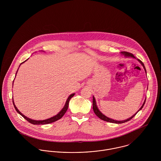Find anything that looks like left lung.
<instances>
[{
	"mask_svg": "<svg viewBox=\"0 0 161 161\" xmlns=\"http://www.w3.org/2000/svg\"><path fill=\"white\" fill-rule=\"evenodd\" d=\"M121 53L122 54H123V55L125 56V57H128H128H129V58L130 57V58H136L135 57V56H134L133 54L130 53L126 52V51H122V52H121ZM138 61L141 63V64L143 66L144 69L145 70V72H146V70L145 66H144L143 63H142L141 60H139V59H138ZM145 102H146V99H145V100H144V102L142 105L141 106V107L139 108V110H138V112H137L135 115H133L132 116H131L130 118H128L127 119H125V120H123V121H117V120H115V119H112V118H110L106 116L105 115H103V114L98 110V107H97V104H96V101H95V97H94L93 96V112H94V113L95 114V115H97V116L99 118H100L101 119H102V120H103V121H107V122H110V123L120 124V123H125V122H126V121H130L131 119H132L135 115H136V114L138 113V112H139V110H141L142 108V107H143V106H144V103H145Z\"/></svg>",
	"mask_w": 161,
	"mask_h": 161,
	"instance_id": "8db88e82",
	"label": "left lung"
}]
</instances>
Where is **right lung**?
Wrapping results in <instances>:
<instances>
[{"mask_svg":"<svg viewBox=\"0 0 161 161\" xmlns=\"http://www.w3.org/2000/svg\"><path fill=\"white\" fill-rule=\"evenodd\" d=\"M26 61H23V63H22L20 64V66L22 63H25ZM19 67H20V66H19ZM18 70H19V69H17V72H16V75H17V72H18ZM13 84H14V83H13ZM74 95H75V93H72V94H70V95H69V97L68 98V99H67V100H66V103H65L64 107L63 108V109H62L57 115H55V116H53V117H51V118H48V119H44V120H34V119H30L29 118L26 117V116L23 115V114L17 109V108L16 106L15 105V103H14V99H12V100H13L14 106V107H15V108L17 112H18L20 115H21V116H22L23 118H24L26 120H27L28 122H30V123L33 124V125H46V124H49V123L54 122V121H57V120L61 119V118L63 116V115L65 114V113L66 112V111H67V110H68V108L69 100H70V98H71Z\"/></svg>","mask_w":161,"mask_h":161,"instance_id":"obj_1","label":"right lung"}]
</instances>
